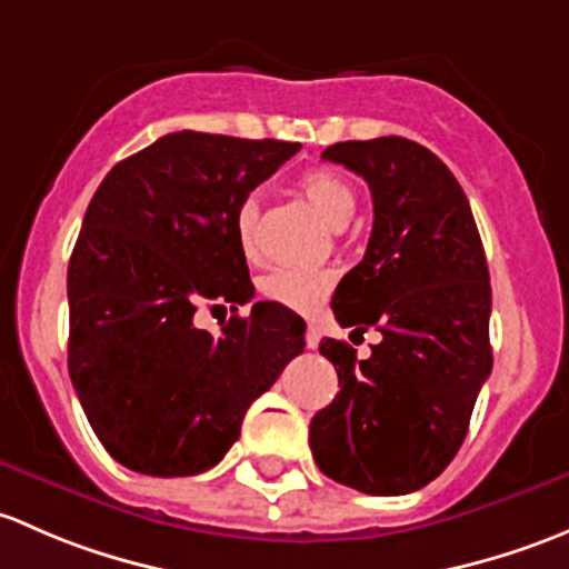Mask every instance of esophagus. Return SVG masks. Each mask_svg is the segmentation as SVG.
Listing matches in <instances>:
<instances>
[{"label": "esophagus", "instance_id": "esophagus-1", "mask_svg": "<svg viewBox=\"0 0 569 569\" xmlns=\"http://www.w3.org/2000/svg\"><path fill=\"white\" fill-rule=\"evenodd\" d=\"M318 345H320V328L309 323L307 326V348L315 350V348H318Z\"/></svg>", "mask_w": 569, "mask_h": 569}]
</instances>
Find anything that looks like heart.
I'll return each mask as SVG.
<instances>
[{"label":"heart","instance_id":"b5f03b06","mask_svg":"<svg viewBox=\"0 0 569 569\" xmlns=\"http://www.w3.org/2000/svg\"><path fill=\"white\" fill-rule=\"evenodd\" d=\"M298 191L318 208L328 224L345 227L356 210V194L348 180L333 169H309L298 178ZM260 219V204L254 197H246L236 210V238L243 254H254V232ZM333 284V273L326 268H277L262 277L260 292L268 301L292 312H315L323 303Z\"/></svg>","mask_w":569,"mask_h":569}]
</instances>
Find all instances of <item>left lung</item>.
Here are the masks:
<instances>
[{"label":"left lung","instance_id":"obj_1","mask_svg":"<svg viewBox=\"0 0 569 569\" xmlns=\"http://www.w3.org/2000/svg\"><path fill=\"white\" fill-rule=\"evenodd\" d=\"M326 161L372 191L365 260L331 298L339 326L380 342L370 359L320 342L339 395L309 425V447L333 482L370 496L425 488L458 455L473 402L493 370L490 273L471 204L447 163L402 137L337 142Z\"/></svg>","mask_w":569,"mask_h":569}]
</instances>
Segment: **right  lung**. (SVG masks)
<instances>
[{
  "label": "right lung",
  "mask_w": 569,
  "mask_h": 569,
  "mask_svg": "<svg viewBox=\"0 0 569 569\" xmlns=\"http://www.w3.org/2000/svg\"><path fill=\"white\" fill-rule=\"evenodd\" d=\"M298 142L167 133L98 186L68 266V370L103 449L150 477L213 468L251 402L303 353L307 323L273 301L221 337L199 303L254 296L236 210Z\"/></svg>",
  "instance_id": "obj_1"
}]
</instances>
